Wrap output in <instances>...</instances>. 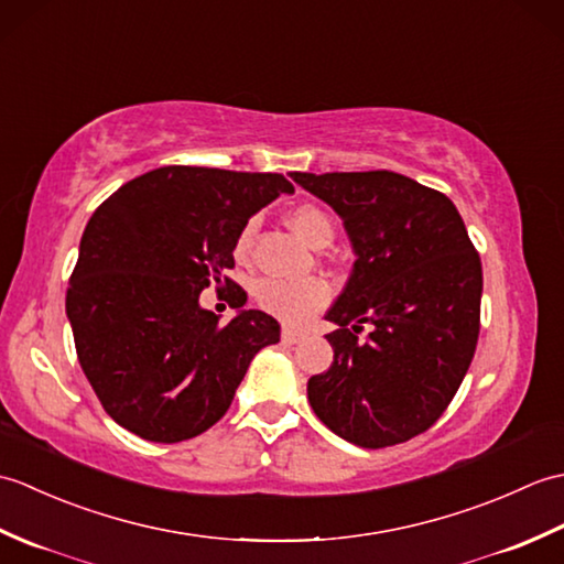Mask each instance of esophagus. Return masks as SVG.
<instances>
[{"instance_id": "1", "label": "esophagus", "mask_w": 564, "mask_h": 564, "mask_svg": "<svg viewBox=\"0 0 564 564\" xmlns=\"http://www.w3.org/2000/svg\"><path fill=\"white\" fill-rule=\"evenodd\" d=\"M283 341L285 344H297V341H303L305 339V334L303 332H297V329H293V327H283Z\"/></svg>"}]
</instances>
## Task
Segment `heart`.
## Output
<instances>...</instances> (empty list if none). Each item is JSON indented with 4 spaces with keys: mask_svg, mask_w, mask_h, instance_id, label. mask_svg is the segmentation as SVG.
Returning <instances> with one entry per match:
<instances>
[{
    "mask_svg": "<svg viewBox=\"0 0 564 564\" xmlns=\"http://www.w3.org/2000/svg\"><path fill=\"white\" fill-rule=\"evenodd\" d=\"M289 225L291 230L313 249H325L334 237L332 218L319 206H313V203H303V206L293 208L289 213ZM251 230H254V223H247L242 227V232L237 235V242H235L237 257L247 254ZM254 295H257V303L267 310V313L289 322H301L329 301V289L327 283L322 281L285 283L275 279H263L257 283Z\"/></svg>",
    "mask_w": 564,
    "mask_h": 564,
    "instance_id": "heart-1",
    "label": "heart"
}]
</instances>
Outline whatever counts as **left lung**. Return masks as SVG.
I'll return each instance as SVG.
<instances>
[{"label": "left lung", "instance_id": "1", "mask_svg": "<svg viewBox=\"0 0 564 564\" xmlns=\"http://www.w3.org/2000/svg\"><path fill=\"white\" fill-rule=\"evenodd\" d=\"M289 176L339 215L356 257L327 313L334 361L307 400L361 448L410 441L451 404L480 334L482 263L460 213L394 172Z\"/></svg>", "mask_w": 564, "mask_h": 564}]
</instances>
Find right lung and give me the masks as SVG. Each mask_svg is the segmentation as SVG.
<instances>
[{"mask_svg":"<svg viewBox=\"0 0 564 564\" xmlns=\"http://www.w3.org/2000/svg\"><path fill=\"white\" fill-rule=\"evenodd\" d=\"M293 194L283 174L160 166L123 184L84 227L67 289L77 358L116 424L154 443L210 429L232 404L251 358L281 339L261 310L200 307L210 281L235 285V242L254 213Z\"/></svg>","mask_w":564,"mask_h":564,"instance_id":"right-lung-1","label":"right lung"}]
</instances>
